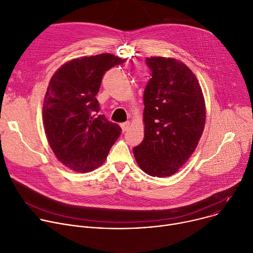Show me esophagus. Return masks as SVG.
Masks as SVG:
<instances>
[{
  "label": "esophagus",
  "mask_w": 253,
  "mask_h": 253,
  "mask_svg": "<svg viewBox=\"0 0 253 253\" xmlns=\"http://www.w3.org/2000/svg\"><path fill=\"white\" fill-rule=\"evenodd\" d=\"M129 126H130V123L129 122H126L124 124L121 125L122 128H123V131H126L128 128H129Z\"/></svg>",
  "instance_id": "obj_1"
}]
</instances>
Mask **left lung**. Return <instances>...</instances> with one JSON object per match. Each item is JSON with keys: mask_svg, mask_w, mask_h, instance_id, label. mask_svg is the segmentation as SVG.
I'll return each instance as SVG.
<instances>
[{"mask_svg": "<svg viewBox=\"0 0 253 253\" xmlns=\"http://www.w3.org/2000/svg\"><path fill=\"white\" fill-rule=\"evenodd\" d=\"M151 78L144 92L145 137L132 152L153 177H169L195 151L205 125V101L194 73L182 62L146 59Z\"/></svg>", "mask_w": 253, "mask_h": 253, "instance_id": "1", "label": "left lung"}]
</instances>
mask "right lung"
<instances>
[{"label": "right lung", "instance_id": "1", "mask_svg": "<svg viewBox=\"0 0 253 253\" xmlns=\"http://www.w3.org/2000/svg\"><path fill=\"white\" fill-rule=\"evenodd\" d=\"M126 59L103 53L73 59L56 71L47 88L43 123L48 143L63 165L79 173L102 165L122 128L99 115L96 99L104 73Z\"/></svg>", "mask_w": 253, "mask_h": 253}]
</instances>
